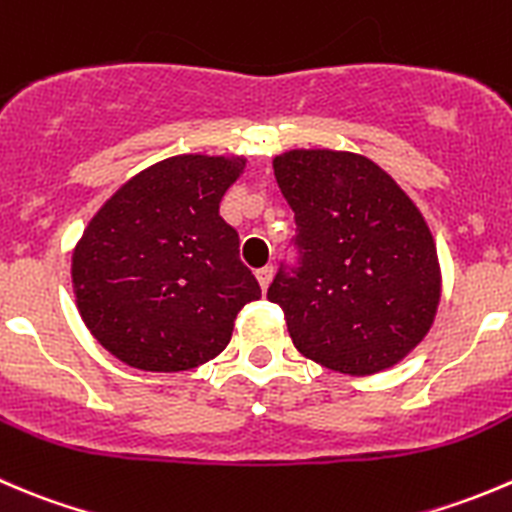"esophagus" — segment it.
<instances>
[{
  "label": "esophagus",
  "instance_id": "34e87169",
  "mask_svg": "<svg viewBox=\"0 0 512 512\" xmlns=\"http://www.w3.org/2000/svg\"><path fill=\"white\" fill-rule=\"evenodd\" d=\"M255 277H257V282H260L262 292H265L272 282V267H260V270L255 272Z\"/></svg>",
  "mask_w": 512,
  "mask_h": 512
}]
</instances>
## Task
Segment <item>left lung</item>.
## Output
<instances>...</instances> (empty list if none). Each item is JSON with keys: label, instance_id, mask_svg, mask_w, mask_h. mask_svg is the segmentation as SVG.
<instances>
[{"label": "left lung", "instance_id": "obj_1", "mask_svg": "<svg viewBox=\"0 0 512 512\" xmlns=\"http://www.w3.org/2000/svg\"><path fill=\"white\" fill-rule=\"evenodd\" d=\"M272 167L295 212L300 267L277 272L267 300L295 347L342 375L398 365L433 327L443 292L423 212L355 152L290 150Z\"/></svg>", "mask_w": 512, "mask_h": 512}]
</instances>
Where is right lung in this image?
<instances>
[{"mask_svg":"<svg viewBox=\"0 0 512 512\" xmlns=\"http://www.w3.org/2000/svg\"><path fill=\"white\" fill-rule=\"evenodd\" d=\"M245 157L177 155L137 172L89 220L72 252L77 310L99 345L147 372L192 370L227 347L260 300L220 202Z\"/></svg>","mask_w":512,"mask_h":512,"instance_id":"obj_1","label":"right lung"}]
</instances>
